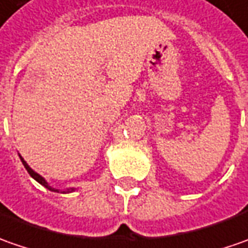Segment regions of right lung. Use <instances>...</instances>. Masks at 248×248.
<instances>
[{"label": "right lung", "mask_w": 248, "mask_h": 248, "mask_svg": "<svg viewBox=\"0 0 248 248\" xmlns=\"http://www.w3.org/2000/svg\"><path fill=\"white\" fill-rule=\"evenodd\" d=\"M19 158H20V160H22L23 166L26 167V170L29 171V174H30L31 177H32V178L35 180V181H38L41 185H44L45 188H47L49 191H52V192H62V193H70V192H74V191H75V188H68L67 191H59V189H56V188H52V186H50V185L47 184L46 180H45V178H44L42 175H39L37 171H34V170H32V169H31L29 165H27V162H26V160H24V159H23L20 155H19Z\"/></svg>", "instance_id": "1"}]
</instances>
